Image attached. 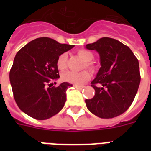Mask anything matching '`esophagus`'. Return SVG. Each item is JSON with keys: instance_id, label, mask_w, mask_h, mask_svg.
I'll use <instances>...</instances> for the list:
<instances>
[{"instance_id": "esophagus-1", "label": "esophagus", "mask_w": 151, "mask_h": 151, "mask_svg": "<svg viewBox=\"0 0 151 151\" xmlns=\"http://www.w3.org/2000/svg\"><path fill=\"white\" fill-rule=\"evenodd\" d=\"M73 87L77 88V89H82V88H85V86L84 85H73Z\"/></svg>"}]
</instances>
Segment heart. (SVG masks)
<instances>
[{
    "mask_svg": "<svg viewBox=\"0 0 151 151\" xmlns=\"http://www.w3.org/2000/svg\"><path fill=\"white\" fill-rule=\"evenodd\" d=\"M78 55L84 60L85 66L91 70L94 71L96 69V66L92 62L94 59V55L92 52L86 49H80L78 51ZM66 63H67V54L63 53L58 57L56 61V66L59 70H64L66 68ZM62 80L66 82L70 83L74 85H82L87 82L91 79V73L88 70H84L80 73H74L71 71H67L62 74Z\"/></svg>",
    "mask_w": 151,
    "mask_h": 151,
    "instance_id": "1",
    "label": "heart"
}]
</instances>
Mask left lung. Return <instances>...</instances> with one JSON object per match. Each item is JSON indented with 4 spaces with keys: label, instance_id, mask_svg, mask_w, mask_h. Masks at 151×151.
<instances>
[{
    "label": "left lung",
    "instance_id": "obj_1",
    "mask_svg": "<svg viewBox=\"0 0 151 151\" xmlns=\"http://www.w3.org/2000/svg\"><path fill=\"white\" fill-rule=\"evenodd\" d=\"M86 48L96 50L101 67L91 82L94 97L86 99L90 112L101 118H113L124 113L133 102L140 83L139 66L133 52L124 44L102 37Z\"/></svg>",
    "mask_w": 151,
    "mask_h": 151
}]
</instances>
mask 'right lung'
<instances>
[{
  "mask_svg": "<svg viewBox=\"0 0 151 151\" xmlns=\"http://www.w3.org/2000/svg\"><path fill=\"white\" fill-rule=\"evenodd\" d=\"M74 45L39 37L22 47L9 73L15 103L22 112L37 120H46L60 111L66 100L67 82L58 87L49 84L59 78L58 57Z\"/></svg>",
  "mask_w": 151,
  "mask_h": 151,
  "instance_id": "right-lung-1",
  "label": "right lung"
}]
</instances>
